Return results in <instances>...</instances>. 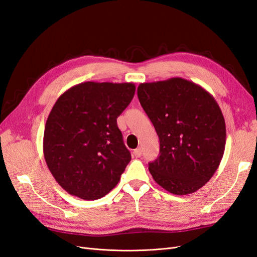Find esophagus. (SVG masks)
I'll return each instance as SVG.
<instances>
[{
    "mask_svg": "<svg viewBox=\"0 0 257 257\" xmlns=\"http://www.w3.org/2000/svg\"><path fill=\"white\" fill-rule=\"evenodd\" d=\"M133 154L135 155L136 158H141L142 154H143V151H142L141 148H137V149H135V150L133 151Z\"/></svg>",
    "mask_w": 257,
    "mask_h": 257,
    "instance_id": "1",
    "label": "esophagus"
}]
</instances>
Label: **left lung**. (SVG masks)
<instances>
[{"mask_svg":"<svg viewBox=\"0 0 257 257\" xmlns=\"http://www.w3.org/2000/svg\"><path fill=\"white\" fill-rule=\"evenodd\" d=\"M137 95L160 139L149 163L154 181L175 195L204 186L219 167L226 143L223 113L214 97L183 78L145 82Z\"/></svg>","mask_w":257,"mask_h":257,"instance_id":"obj_1","label":"left lung"}]
</instances>
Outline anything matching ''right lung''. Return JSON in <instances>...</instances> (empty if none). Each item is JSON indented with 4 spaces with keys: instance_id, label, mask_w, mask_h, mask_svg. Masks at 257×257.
I'll use <instances>...</instances> for the list:
<instances>
[{
    "instance_id": "right-lung-1",
    "label": "right lung",
    "mask_w": 257,
    "mask_h": 257,
    "mask_svg": "<svg viewBox=\"0 0 257 257\" xmlns=\"http://www.w3.org/2000/svg\"><path fill=\"white\" fill-rule=\"evenodd\" d=\"M133 82L87 81L69 88L52 107L44 132V157L68 194L102 198L131 161L116 118L135 94Z\"/></svg>"
}]
</instances>
